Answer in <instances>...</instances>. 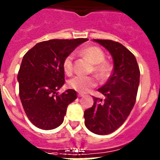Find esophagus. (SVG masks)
Listing matches in <instances>:
<instances>
[{"label":"esophagus","instance_id":"1","mask_svg":"<svg viewBox=\"0 0 160 160\" xmlns=\"http://www.w3.org/2000/svg\"><path fill=\"white\" fill-rule=\"evenodd\" d=\"M78 97H83L84 94L83 93H81V92H79V93L78 94Z\"/></svg>","mask_w":160,"mask_h":160}]
</instances>
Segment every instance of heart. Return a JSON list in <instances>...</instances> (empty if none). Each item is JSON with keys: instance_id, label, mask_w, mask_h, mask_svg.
I'll use <instances>...</instances> for the list:
<instances>
[{"instance_id": "b5f03b06", "label": "heart", "mask_w": 160, "mask_h": 160, "mask_svg": "<svg viewBox=\"0 0 160 160\" xmlns=\"http://www.w3.org/2000/svg\"><path fill=\"white\" fill-rule=\"evenodd\" d=\"M82 56L88 58L93 65L92 71L100 80H106L112 72V66L105 61V54L101 48L91 46L80 52ZM63 71L67 75H72L73 72V56L69 54L64 58L62 62ZM97 81L94 77H74L69 80L68 86L79 92H86L96 86Z\"/></svg>"}]
</instances>
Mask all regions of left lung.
I'll list each match as a JSON object with an SVG mask.
<instances>
[{
  "instance_id": "1",
  "label": "left lung",
  "mask_w": 160,
  "mask_h": 160,
  "mask_svg": "<svg viewBox=\"0 0 160 160\" xmlns=\"http://www.w3.org/2000/svg\"><path fill=\"white\" fill-rule=\"evenodd\" d=\"M104 47L113 59V72L98 91L104 99L93 97V105L84 112L88 129L99 135L117 130L133 109L137 97L140 71L135 57L121 43L93 39Z\"/></svg>"
}]
</instances>
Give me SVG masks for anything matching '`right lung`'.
<instances>
[{
	"label": "right lung",
	"mask_w": 160,
	"mask_h": 160,
	"mask_svg": "<svg viewBox=\"0 0 160 160\" xmlns=\"http://www.w3.org/2000/svg\"><path fill=\"white\" fill-rule=\"evenodd\" d=\"M87 38L52 39L38 43L23 57L17 80L27 118L36 127L51 130L60 126L67 108L77 98L73 89L58 91L65 82L64 58Z\"/></svg>",
	"instance_id": "right-lung-1"
}]
</instances>
